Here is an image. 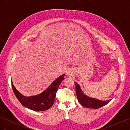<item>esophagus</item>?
Instances as JSON below:
<instances>
[{
  "label": "esophagus",
  "mask_w": 130,
  "mask_h": 130,
  "mask_svg": "<svg viewBox=\"0 0 130 130\" xmlns=\"http://www.w3.org/2000/svg\"><path fill=\"white\" fill-rule=\"evenodd\" d=\"M66 74H67V76H70V75H72V72L70 71V70H68V71L67 72Z\"/></svg>",
  "instance_id": "1"
}]
</instances>
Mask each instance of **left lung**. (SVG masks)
<instances>
[{"mask_svg": "<svg viewBox=\"0 0 130 130\" xmlns=\"http://www.w3.org/2000/svg\"><path fill=\"white\" fill-rule=\"evenodd\" d=\"M76 87V93L78 102L84 107L88 108L98 109L107 105L111 100L110 99L107 101H103L98 100L95 98L89 97L82 91L80 85L75 82Z\"/></svg>", "mask_w": 130, "mask_h": 130, "instance_id": "1", "label": "left lung"}]
</instances>
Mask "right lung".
Masks as SVG:
<instances>
[{"label": "right lung", "instance_id": "add662e5", "mask_svg": "<svg viewBox=\"0 0 130 130\" xmlns=\"http://www.w3.org/2000/svg\"><path fill=\"white\" fill-rule=\"evenodd\" d=\"M64 76L65 74H62L58 77L45 90L36 95L26 96L22 95L11 81L12 87L15 96L23 106L35 111H46L53 106L58 86L64 79Z\"/></svg>", "mask_w": 130, "mask_h": 130}]
</instances>
